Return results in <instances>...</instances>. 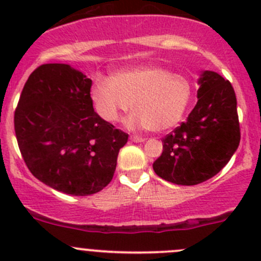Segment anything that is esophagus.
I'll return each mask as SVG.
<instances>
[{"mask_svg": "<svg viewBox=\"0 0 261 261\" xmlns=\"http://www.w3.org/2000/svg\"><path fill=\"white\" fill-rule=\"evenodd\" d=\"M130 139H131V141H134V143H143V141H145V139L141 138V136H138V135H131Z\"/></svg>", "mask_w": 261, "mask_h": 261, "instance_id": "34e87169", "label": "esophagus"}]
</instances>
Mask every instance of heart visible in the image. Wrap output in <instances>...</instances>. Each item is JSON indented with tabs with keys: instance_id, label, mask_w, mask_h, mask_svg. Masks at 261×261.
Wrapping results in <instances>:
<instances>
[{
	"instance_id": "1",
	"label": "heart",
	"mask_w": 261,
	"mask_h": 261,
	"mask_svg": "<svg viewBox=\"0 0 261 261\" xmlns=\"http://www.w3.org/2000/svg\"><path fill=\"white\" fill-rule=\"evenodd\" d=\"M97 114L116 122L133 106L126 123L133 128L169 130L178 125L193 96V83L186 75L155 65H139L116 72L112 77L98 74L91 89Z\"/></svg>"
}]
</instances>
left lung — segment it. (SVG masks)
I'll return each mask as SVG.
<instances>
[{
    "label": "left lung",
    "mask_w": 261,
    "mask_h": 261,
    "mask_svg": "<svg viewBox=\"0 0 261 261\" xmlns=\"http://www.w3.org/2000/svg\"><path fill=\"white\" fill-rule=\"evenodd\" d=\"M198 83V102L187 121L163 139V152L152 164L160 178L180 186L215 177L240 144L238 102L230 82L206 70Z\"/></svg>",
    "instance_id": "obj_1"
}]
</instances>
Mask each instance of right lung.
Masks as SVG:
<instances>
[{
    "instance_id": "obj_1",
    "label": "right lung",
    "mask_w": 261,
    "mask_h": 261,
    "mask_svg": "<svg viewBox=\"0 0 261 261\" xmlns=\"http://www.w3.org/2000/svg\"><path fill=\"white\" fill-rule=\"evenodd\" d=\"M92 81L68 64H43L26 81L15 134L26 167L46 186L72 196L102 191L114 178L128 134L93 110Z\"/></svg>"
}]
</instances>
